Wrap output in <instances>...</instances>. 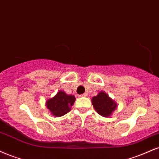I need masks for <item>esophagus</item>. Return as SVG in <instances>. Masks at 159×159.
I'll list each match as a JSON object with an SVG mask.
<instances>
[{"instance_id":"34e87169","label":"esophagus","mask_w":159,"mask_h":159,"mask_svg":"<svg viewBox=\"0 0 159 159\" xmlns=\"http://www.w3.org/2000/svg\"><path fill=\"white\" fill-rule=\"evenodd\" d=\"M87 95H88V94L87 93H84V94H82V95H80L79 96L80 97H87Z\"/></svg>"}]
</instances>
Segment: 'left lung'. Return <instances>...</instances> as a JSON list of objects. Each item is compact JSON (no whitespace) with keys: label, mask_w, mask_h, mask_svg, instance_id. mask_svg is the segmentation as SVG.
<instances>
[{"label":"left lung","mask_w":159,"mask_h":159,"mask_svg":"<svg viewBox=\"0 0 159 159\" xmlns=\"http://www.w3.org/2000/svg\"><path fill=\"white\" fill-rule=\"evenodd\" d=\"M92 104L95 111L104 117H109L117 107V104L104 92H100L96 96L93 97Z\"/></svg>","instance_id":"obj_1"}]
</instances>
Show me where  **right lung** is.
Masks as SVG:
<instances>
[{"instance_id": "add662e5", "label": "right lung", "mask_w": 159, "mask_h": 159, "mask_svg": "<svg viewBox=\"0 0 159 159\" xmlns=\"http://www.w3.org/2000/svg\"><path fill=\"white\" fill-rule=\"evenodd\" d=\"M75 101V98L74 95H69L61 90L53 98L48 99L46 102V105L52 116L60 117L70 112Z\"/></svg>"}]
</instances>
